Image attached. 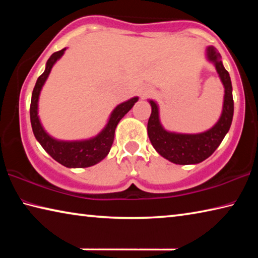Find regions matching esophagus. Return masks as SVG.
Wrapping results in <instances>:
<instances>
[{
    "label": "esophagus",
    "mask_w": 258,
    "mask_h": 258,
    "mask_svg": "<svg viewBox=\"0 0 258 258\" xmlns=\"http://www.w3.org/2000/svg\"><path fill=\"white\" fill-rule=\"evenodd\" d=\"M151 94V90L149 87H142L141 90H140V95H141L142 99H146L147 97H149Z\"/></svg>",
    "instance_id": "1"
}]
</instances>
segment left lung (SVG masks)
<instances>
[{
  "mask_svg": "<svg viewBox=\"0 0 258 258\" xmlns=\"http://www.w3.org/2000/svg\"><path fill=\"white\" fill-rule=\"evenodd\" d=\"M206 59L214 64L224 87L223 107L218 120L202 133H177L166 130L160 121L159 106L148 100L151 115L148 120V135L158 154L177 165H195L207 159L223 141L233 118V97L231 78L222 62V56L214 46H207Z\"/></svg>",
  "mask_w": 258,
  "mask_h": 258,
  "instance_id": "8db88e82",
  "label": "left lung"
}]
</instances>
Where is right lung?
Returning a JSON list of instances; mask_svg holds the SVG:
<instances>
[{
	"instance_id": "obj_1",
	"label": "right lung",
	"mask_w": 258,
	"mask_h": 258,
	"mask_svg": "<svg viewBox=\"0 0 258 258\" xmlns=\"http://www.w3.org/2000/svg\"><path fill=\"white\" fill-rule=\"evenodd\" d=\"M64 51H66V47L54 52L46 61L44 73L37 78L32 93V101H30V123H32L35 138L52 158L68 168H85L98 164L106 158L112 146L117 125L132 109L139 100V97H133L127 101L116 106L109 116L107 124L95 137L85 140H74V141H64V140H58L51 137L43 127L40 116H38V100H40L43 85L45 84L52 67L63 55Z\"/></svg>"
}]
</instances>
